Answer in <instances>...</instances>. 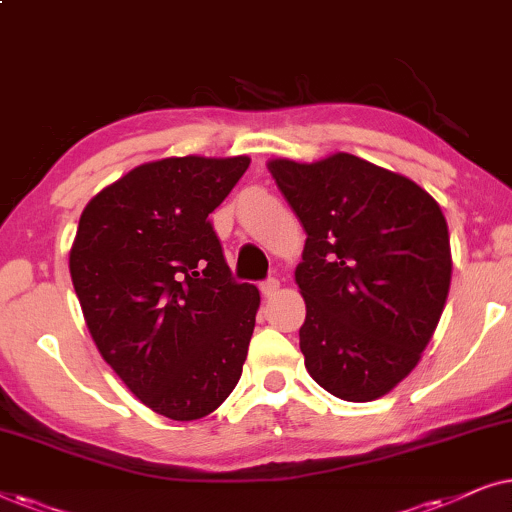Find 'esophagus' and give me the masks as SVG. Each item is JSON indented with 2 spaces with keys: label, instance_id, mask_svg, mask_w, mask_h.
<instances>
[{
  "label": "esophagus",
  "instance_id": "34e87169",
  "mask_svg": "<svg viewBox=\"0 0 512 512\" xmlns=\"http://www.w3.org/2000/svg\"><path fill=\"white\" fill-rule=\"evenodd\" d=\"M278 288H281V283H278V278H267V281H264V283L260 285V290H262L264 297H274L276 292H278Z\"/></svg>",
  "mask_w": 512,
  "mask_h": 512
}]
</instances>
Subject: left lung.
<instances>
[{"label":"left lung","instance_id":"obj_1","mask_svg":"<svg viewBox=\"0 0 512 512\" xmlns=\"http://www.w3.org/2000/svg\"><path fill=\"white\" fill-rule=\"evenodd\" d=\"M269 170L306 231L295 271L306 370L337 398L377 400L417 367L445 309V215L410 177L346 152Z\"/></svg>","mask_w":512,"mask_h":512}]
</instances>
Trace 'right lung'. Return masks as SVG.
<instances>
[{
	"label": "right lung",
	"mask_w": 512,
	"mask_h": 512,
	"mask_svg": "<svg viewBox=\"0 0 512 512\" xmlns=\"http://www.w3.org/2000/svg\"><path fill=\"white\" fill-rule=\"evenodd\" d=\"M248 166V156L142 163L88 201L72 243V285L100 356L173 421L215 412L248 356L260 290L231 278L208 220Z\"/></svg>",
	"instance_id": "add662e5"
}]
</instances>
